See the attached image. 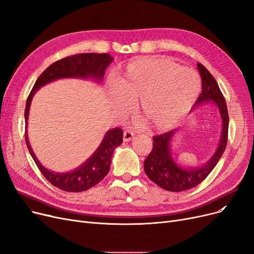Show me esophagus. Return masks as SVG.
<instances>
[{
	"instance_id": "34e87169",
	"label": "esophagus",
	"mask_w": 254,
	"mask_h": 254,
	"mask_svg": "<svg viewBox=\"0 0 254 254\" xmlns=\"http://www.w3.org/2000/svg\"><path fill=\"white\" fill-rule=\"evenodd\" d=\"M133 138H134V133L132 132V130H130V129L125 130V133H124V141L125 142L130 141V140H132Z\"/></svg>"
}]
</instances>
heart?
Wrapping results in <instances>:
<instances>
[{
  "label": "heart",
  "instance_id": "b5f03b06",
  "mask_svg": "<svg viewBox=\"0 0 254 254\" xmlns=\"http://www.w3.org/2000/svg\"><path fill=\"white\" fill-rule=\"evenodd\" d=\"M115 103L126 110L137 101V113L145 124L165 130L190 111L200 91L196 73L166 59H144L127 65L116 80Z\"/></svg>",
  "mask_w": 254,
  "mask_h": 254
}]
</instances>
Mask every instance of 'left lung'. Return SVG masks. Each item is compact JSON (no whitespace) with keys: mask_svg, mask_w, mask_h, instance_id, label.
I'll use <instances>...</instances> for the list:
<instances>
[{"mask_svg":"<svg viewBox=\"0 0 254 254\" xmlns=\"http://www.w3.org/2000/svg\"><path fill=\"white\" fill-rule=\"evenodd\" d=\"M196 67L201 75L202 92L196 99L194 107L208 101H212L218 107L222 118L220 143L214 155L205 165L194 168H185L176 163L171 148V141L178 129L154 136L153 149L144 161V172L154 183L168 191H183L199 185L217 165L227 145L229 117L226 101L217 80L214 79L210 72L200 63L196 64Z\"/></svg>","mask_w":254,"mask_h":254,"instance_id":"1","label":"left lung"}]
</instances>
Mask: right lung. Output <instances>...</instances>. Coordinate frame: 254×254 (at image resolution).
Returning <instances> with one entry per match:
<instances>
[{
	"instance_id": "add662e5",
	"label": "right lung",
	"mask_w": 254,
	"mask_h": 254,
	"mask_svg": "<svg viewBox=\"0 0 254 254\" xmlns=\"http://www.w3.org/2000/svg\"><path fill=\"white\" fill-rule=\"evenodd\" d=\"M112 62L113 58L108 53H80L60 60L50 64L40 75L27 98L25 109V140L27 147L43 176L53 186L62 190L68 192H79L88 190L91 187L98 184L110 171L113 153H114V149L122 143L124 130L120 127L108 130L95 153L75 171L64 174L50 172L37 160L27 136V120L28 115H29L32 97L34 93L41 87L45 86L46 83L60 78H92L96 81H102L108 65Z\"/></svg>"
}]
</instances>
